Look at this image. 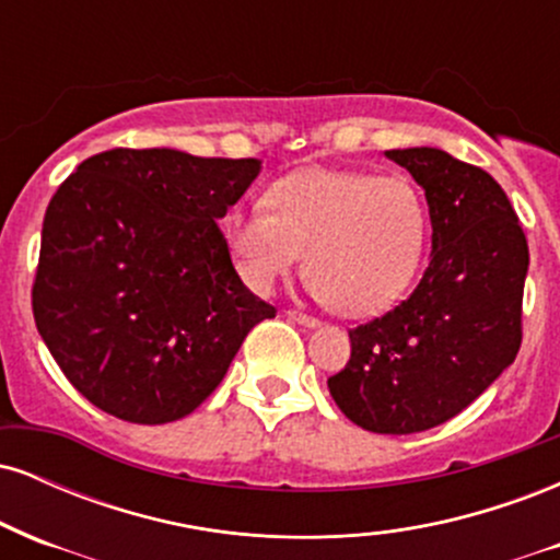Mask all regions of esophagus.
<instances>
[{
    "label": "esophagus",
    "instance_id": "34e87169",
    "mask_svg": "<svg viewBox=\"0 0 560 560\" xmlns=\"http://www.w3.org/2000/svg\"><path fill=\"white\" fill-rule=\"evenodd\" d=\"M287 316L292 318V320H298L300 326H307V329H316V326H318V318H313V316H305V313H300V311H289Z\"/></svg>",
    "mask_w": 560,
    "mask_h": 560
}]
</instances>
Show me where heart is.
<instances>
[{
    "label": "heart",
    "mask_w": 560,
    "mask_h": 560,
    "mask_svg": "<svg viewBox=\"0 0 560 560\" xmlns=\"http://www.w3.org/2000/svg\"><path fill=\"white\" fill-rule=\"evenodd\" d=\"M266 208H234L223 236L244 284L271 292L305 258L334 313L365 318L410 287L427 242V202L402 173L302 168L271 184Z\"/></svg>",
    "instance_id": "heart-1"
}]
</instances>
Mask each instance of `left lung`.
Returning a JSON list of instances; mask_svg holds the SVG:
<instances>
[{
	"label": "left lung",
	"instance_id": "1",
	"mask_svg": "<svg viewBox=\"0 0 560 560\" xmlns=\"http://www.w3.org/2000/svg\"><path fill=\"white\" fill-rule=\"evenodd\" d=\"M427 195L432 260L408 300L350 329V361L329 392L376 434L440 427L516 361L529 247L487 171L434 147L384 152Z\"/></svg>",
	"mask_w": 560,
	"mask_h": 560
}]
</instances>
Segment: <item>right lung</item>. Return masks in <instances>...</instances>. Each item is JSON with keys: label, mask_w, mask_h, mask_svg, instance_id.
I'll list each match as a JSON object with an SVG mask.
<instances>
[{"label": "right lung", "mask_w": 560, "mask_h": 560, "mask_svg": "<svg viewBox=\"0 0 560 560\" xmlns=\"http://www.w3.org/2000/svg\"><path fill=\"white\" fill-rule=\"evenodd\" d=\"M260 160L107 150L60 184L42 229L34 318L68 382L131 423L189 416L276 307L242 284L218 221Z\"/></svg>", "instance_id": "add662e5"}]
</instances>
